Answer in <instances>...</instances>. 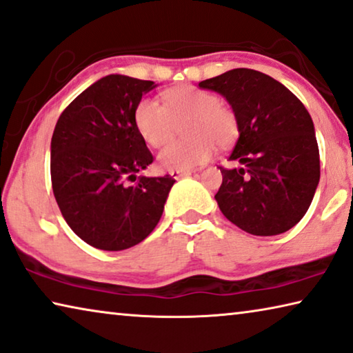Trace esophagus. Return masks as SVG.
Listing matches in <instances>:
<instances>
[{
    "label": "esophagus",
    "instance_id": "esophagus-1",
    "mask_svg": "<svg viewBox=\"0 0 353 353\" xmlns=\"http://www.w3.org/2000/svg\"><path fill=\"white\" fill-rule=\"evenodd\" d=\"M192 172H193L192 170H188V171H170V174H171V177H174V179H181V177L190 176Z\"/></svg>",
    "mask_w": 353,
    "mask_h": 353
}]
</instances>
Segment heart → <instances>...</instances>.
Wrapping results in <instances>:
<instances>
[{
	"mask_svg": "<svg viewBox=\"0 0 353 353\" xmlns=\"http://www.w3.org/2000/svg\"><path fill=\"white\" fill-rule=\"evenodd\" d=\"M166 106L155 99H143L137 105L133 121L149 146L160 148L174 137L176 124L187 137L174 141L159 154V165L168 171H188L212 159L215 144L229 146L239 133L237 117L220 105L215 94L193 86H179L165 92Z\"/></svg>",
	"mask_w": 353,
	"mask_h": 353,
	"instance_id": "1",
	"label": "heart"
}]
</instances>
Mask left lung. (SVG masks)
Listing matches in <instances>:
<instances>
[{
  "mask_svg": "<svg viewBox=\"0 0 353 353\" xmlns=\"http://www.w3.org/2000/svg\"><path fill=\"white\" fill-rule=\"evenodd\" d=\"M221 94L239 124L215 194L229 221L253 236H278L305 216L321 179L314 124L289 89L262 72L232 69L198 85Z\"/></svg>",
  "mask_w": 353,
  "mask_h": 353,
  "instance_id": "8db88e82",
  "label": "left lung"
}]
</instances>
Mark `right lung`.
Masks as SVG:
<instances>
[{
    "label": "right lung",
    "mask_w": 353,
    "mask_h": 353,
    "mask_svg": "<svg viewBox=\"0 0 353 353\" xmlns=\"http://www.w3.org/2000/svg\"><path fill=\"white\" fill-rule=\"evenodd\" d=\"M154 81L106 75L61 113L52 137V185L67 225L94 248L135 247L154 231L174 179L138 176L154 157L133 114Z\"/></svg>",
    "instance_id": "right-lung-1"
}]
</instances>
